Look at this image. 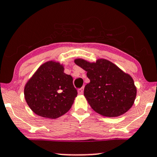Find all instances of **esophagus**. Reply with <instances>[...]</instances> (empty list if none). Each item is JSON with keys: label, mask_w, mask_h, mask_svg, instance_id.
<instances>
[{"label": "esophagus", "mask_w": 157, "mask_h": 157, "mask_svg": "<svg viewBox=\"0 0 157 157\" xmlns=\"http://www.w3.org/2000/svg\"><path fill=\"white\" fill-rule=\"evenodd\" d=\"M83 87H81V89H79L78 90V94H82L83 93Z\"/></svg>", "instance_id": "esophagus-1"}]
</instances>
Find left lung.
Listing matches in <instances>:
<instances>
[{"instance_id":"obj_1","label":"left lung","mask_w":157,"mask_h":157,"mask_svg":"<svg viewBox=\"0 0 157 157\" xmlns=\"http://www.w3.org/2000/svg\"><path fill=\"white\" fill-rule=\"evenodd\" d=\"M74 63L87 72L90 82L85 86L83 94L96 113L115 117L131 109L137 89L129 74L106 59L90 63L78 58Z\"/></svg>"}]
</instances>
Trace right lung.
Wrapping results in <instances>:
<instances>
[{
    "label": "right lung",
    "mask_w": 157,
    "mask_h": 157,
    "mask_svg": "<svg viewBox=\"0 0 157 157\" xmlns=\"http://www.w3.org/2000/svg\"><path fill=\"white\" fill-rule=\"evenodd\" d=\"M77 90L64 66L50 60L41 65L24 86V97L36 115L56 119L66 114L74 103Z\"/></svg>",
    "instance_id": "add662e5"
}]
</instances>
